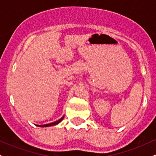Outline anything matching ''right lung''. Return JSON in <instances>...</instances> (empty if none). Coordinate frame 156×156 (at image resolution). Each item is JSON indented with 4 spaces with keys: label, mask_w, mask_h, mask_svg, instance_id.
Here are the masks:
<instances>
[{
    "label": "right lung",
    "mask_w": 156,
    "mask_h": 156,
    "mask_svg": "<svg viewBox=\"0 0 156 156\" xmlns=\"http://www.w3.org/2000/svg\"><path fill=\"white\" fill-rule=\"evenodd\" d=\"M64 116H63V117H62V118H61V119H58V120H57V121H55V122H51V123H49V124H46V125H37V126H39V127H48V126H53V125H58V123H60L61 122V121L62 120V119H64Z\"/></svg>",
    "instance_id": "right-lung-1"
}]
</instances>
